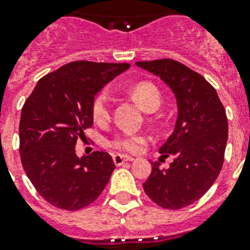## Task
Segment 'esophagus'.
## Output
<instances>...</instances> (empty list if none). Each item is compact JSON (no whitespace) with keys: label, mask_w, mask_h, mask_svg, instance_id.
<instances>
[{"label":"esophagus","mask_w":250,"mask_h":250,"mask_svg":"<svg viewBox=\"0 0 250 250\" xmlns=\"http://www.w3.org/2000/svg\"><path fill=\"white\" fill-rule=\"evenodd\" d=\"M112 159H114V163H115L116 166H122L123 163L134 162V160H135V158H132V156H127V155H120V153H116V155H114V156H112Z\"/></svg>","instance_id":"34e87169"}]
</instances>
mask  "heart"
<instances>
[{
  "label": "heart",
  "instance_id": "obj_1",
  "mask_svg": "<svg viewBox=\"0 0 250 250\" xmlns=\"http://www.w3.org/2000/svg\"><path fill=\"white\" fill-rule=\"evenodd\" d=\"M131 94L138 101L142 108L147 112L156 111L162 103L160 92L156 88V86H153L152 83L149 82H139L134 84L131 88ZM91 111L92 118L98 123H103V122L108 120L111 112V102L106 91H102L98 94L97 98L94 99V103H92ZM143 142L144 136H142V135L123 134L116 136L115 139L112 140V146L119 149L135 152L139 149L140 144H143Z\"/></svg>",
  "mask_w": 250,
  "mask_h": 250
}]
</instances>
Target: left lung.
I'll list each match as a JSON object with an SVG mask.
<instances>
[{"label": "left lung", "instance_id": "obj_1", "mask_svg": "<svg viewBox=\"0 0 250 250\" xmlns=\"http://www.w3.org/2000/svg\"><path fill=\"white\" fill-rule=\"evenodd\" d=\"M162 79L176 98L173 132L159 148L168 168L152 162L144 192L166 209H180L205 195L219 176L228 140V120L219 95L199 73L173 59L136 62Z\"/></svg>", "mask_w": 250, "mask_h": 250}]
</instances>
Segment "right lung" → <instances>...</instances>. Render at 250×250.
Masks as SVG:
<instances>
[{"instance_id":"add662e5","label":"right lung","mask_w":250,"mask_h":250,"mask_svg":"<svg viewBox=\"0 0 250 250\" xmlns=\"http://www.w3.org/2000/svg\"><path fill=\"white\" fill-rule=\"evenodd\" d=\"M128 63L71 62L41 78L22 107V167L43 199L57 208L77 210L98 199L115 169L104 151L79 158L77 140L91 127L92 103Z\"/></svg>"}]
</instances>
